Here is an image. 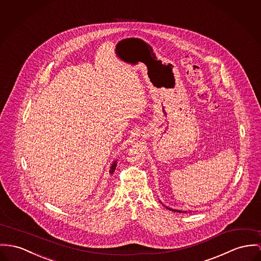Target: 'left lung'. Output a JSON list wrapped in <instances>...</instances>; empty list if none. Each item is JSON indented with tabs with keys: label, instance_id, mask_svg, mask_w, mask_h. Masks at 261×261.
<instances>
[{
	"label": "left lung",
	"instance_id": "1",
	"mask_svg": "<svg viewBox=\"0 0 261 261\" xmlns=\"http://www.w3.org/2000/svg\"><path fill=\"white\" fill-rule=\"evenodd\" d=\"M168 208V207H167ZM170 211H173V212H177V213H181V211H177V210H172V208H169ZM184 213H186V212H184Z\"/></svg>",
	"mask_w": 261,
	"mask_h": 261
}]
</instances>
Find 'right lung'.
<instances>
[{
  "mask_svg": "<svg viewBox=\"0 0 261 261\" xmlns=\"http://www.w3.org/2000/svg\"><path fill=\"white\" fill-rule=\"evenodd\" d=\"M116 166H117V161H114V162L112 163L111 167H110V171H109L110 174H113V173H114V171H115V169H116Z\"/></svg>",
  "mask_w": 261,
  "mask_h": 261,
  "instance_id": "1",
  "label": "right lung"
}]
</instances>
